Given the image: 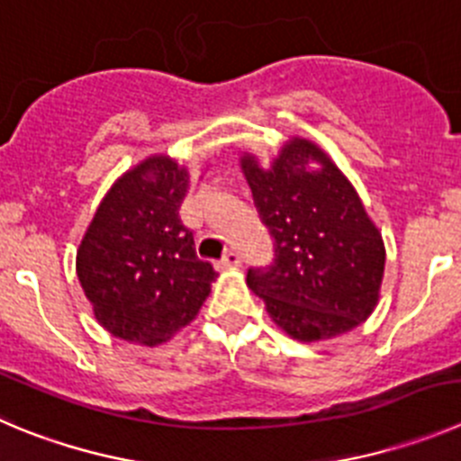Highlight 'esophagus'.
I'll return each instance as SVG.
<instances>
[{
	"instance_id": "34e87169",
	"label": "esophagus",
	"mask_w": 461,
	"mask_h": 461,
	"mask_svg": "<svg viewBox=\"0 0 461 461\" xmlns=\"http://www.w3.org/2000/svg\"><path fill=\"white\" fill-rule=\"evenodd\" d=\"M218 268L230 270V268H240V255L239 252H227L221 261H218Z\"/></svg>"
}]
</instances>
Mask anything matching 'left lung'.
<instances>
[{
  "mask_svg": "<svg viewBox=\"0 0 461 461\" xmlns=\"http://www.w3.org/2000/svg\"><path fill=\"white\" fill-rule=\"evenodd\" d=\"M239 163L275 239L273 264L248 270L275 325L300 343L359 328L380 303L386 250L350 179L303 136H291L268 167L252 152Z\"/></svg>",
  "mask_w": 461,
  "mask_h": 461,
  "instance_id": "8db88e82",
  "label": "left lung"
}]
</instances>
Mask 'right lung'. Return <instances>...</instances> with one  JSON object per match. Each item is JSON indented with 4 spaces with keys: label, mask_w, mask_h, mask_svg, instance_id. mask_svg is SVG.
I'll return each mask as SVG.
<instances>
[{
    "label": "right lung",
    "mask_w": 461,
    "mask_h": 461,
    "mask_svg": "<svg viewBox=\"0 0 461 461\" xmlns=\"http://www.w3.org/2000/svg\"><path fill=\"white\" fill-rule=\"evenodd\" d=\"M188 188L186 167L152 154L122 172L95 211L77 250V277L111 337L166 343L209 298L218 275L179 218Z\"/></svg>",
    "instance_id": "add662e5"
}]
</instances>
